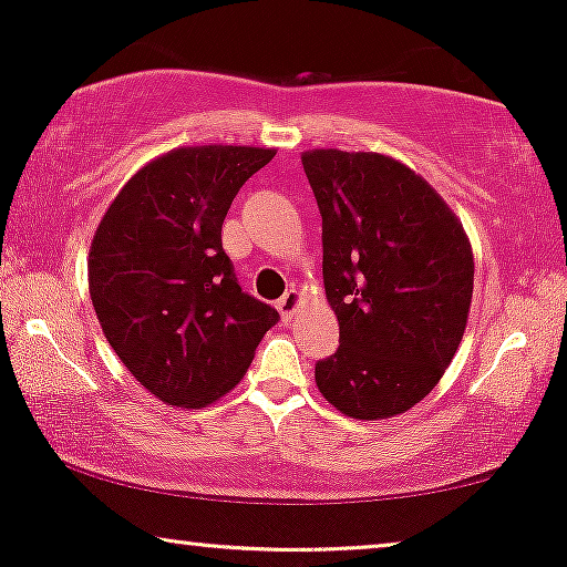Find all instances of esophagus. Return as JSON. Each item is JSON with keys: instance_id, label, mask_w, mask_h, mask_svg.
<instances>
[{"instance_id": "1", "label": "esophagus", "mask_w": 567, "mask_h": 567, "mask_svg": "<svg viewBox=\"0 0 567 567\" xmlns=\"http://www.w3.org/2000/svg\"><path fill=\"white\" fill-rule=\"evenodd\" d=\"M301 307V291L299 289H291L284 293L281 299H278V312H281V317H284V322H291V317L297 315V309Z\"/></svg>"}]
</instances>
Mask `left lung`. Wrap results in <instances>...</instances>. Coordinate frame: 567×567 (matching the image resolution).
<instances>
[{
	"label": "left lung",
	"mask_w": 567,
	"mask_h": 567,
	"mask_svg": "<svg viewBox=\"0 0 567 567\" xmlns=\"http://www.w3.org/2000/svg\"><path fill=\"white\" fill-rule=\"evenodd\" d=\"M322 214L324 293L340 346L315 382L340 413L379 421L421 402L467 328V231L415 169L377 152L301 154Z\"/></svg>",
	"instance_id": "8db88e82"
}]
</instances>
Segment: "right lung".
<instances>
[{
    "label": "right lung",
    "instance_id": "1",
    "mask_svg": "<svg viewBox=\"0 0 567 567\" xmlns=\"http://www.w3.org/2000/svg\"><path fill=\"white\" fill-rule=\"evenodd\" d=\"M268 146H177L123 185L90 245V297L136 382L175 408H206L243 382L278 322L239 289L221 224Z\"/></svg>",
    "mask_w": 567,
    "mask_h": 567
}]
</instances>
